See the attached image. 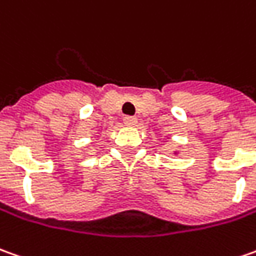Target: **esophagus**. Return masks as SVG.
Instances as JSON below:
<instances>
[{"label": "esophagus", "instance_id": "34e87169", "mask_svg": "<svg viewBox=\"0 0 256 256\" xmlns=\"http://www.w3.org/2000/svg\"><path fill=\"white\" fill-rule=\"evenodd\" d=\"M136 116H124V124L130 125V126H132V125L136 124Z\"/></svg>", "mask_w": 256, "mask_h": 256}]
</instances>
